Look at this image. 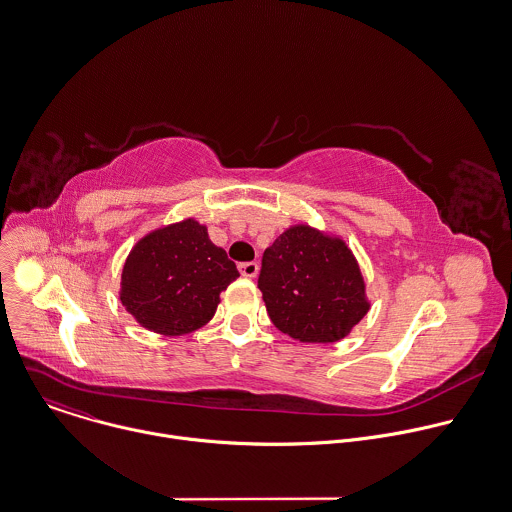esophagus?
<instances>
[{
  "label": "esophagus",
  "instance_id": "obj_1",
  "mask_svg": "<svg viewBox=\"0 0 512 512\" xmlns=\"http://www.w3.org/2000/svg\"><path fill=\"white\" fill-rule=\"evenodd\" d=\"M239 273H241L245 279H253V277H257V273H259V265H257L255 261L241 263V265H239Z\"/></svg>",
  "mask_w": 512,
  "mask_h": 512
}]
</instances>
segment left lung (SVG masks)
Masks as SVG:
<instances>
[{
  "instance_id": "1",
  "label": "left lung",
  "mask_w": 512,
  "mask_h": 512,
  "mask_svg": "<svg viewBox=\"0 0 512 512\" xmlns=\"http://www.w3.org/2000/svg\"><path fill=\"white\" fill-rule=\"evenodd\" d=\"M259 289L273 325L301 343H337L371 309L351 247L307 223L265 249Z\"/></svg>"
}]
</instances>
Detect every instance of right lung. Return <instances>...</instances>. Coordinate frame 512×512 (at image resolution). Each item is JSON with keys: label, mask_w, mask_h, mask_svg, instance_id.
<instances>
[{"label": "right lung", "mask_w": 512, "mask_h": 512, "mask_svg": "<svg viewBox=\"0 0 512 512\" xmlns=\"http://www.w3.org/2000/svg\"><path fill=\"white\" fill-rule=\"evenodd\" d=\"M239 277L235 263L193 217L159 227L129 251L119 283L127 313L147 331L177 337L207 325L219 295Z\"/></svg>", "instance_id": "1"}]
</instances>
